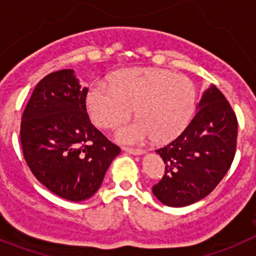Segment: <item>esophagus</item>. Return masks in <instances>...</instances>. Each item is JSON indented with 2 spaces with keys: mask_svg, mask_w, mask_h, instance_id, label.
Returning <instances> with one entry per match:
<instances>
[{
  "mask_svg": "<svg viewBox=\"0 0 256 256\" xmlns=\"http://www.w3.org/2000/svg\"><path fill=\"white\" fill-rule=\"evenodd\" d=\"M122 150L128 152V154H144V151H143V150H140V148L124 147V148H122Z\"/></svg>",
  "mask_w": 256,
  "mask_h": 256,
  "instance_id": "34e87169",
  "label": "esophagus"
}]
</instances>
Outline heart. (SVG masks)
Segmentation results:
<instances>
[{
	"mask_svg": "<svg viewBox=\"0 0 256 256\" xmlns=\"http://www.w3.org/2000/svg\"><path fill=\"white\" fill-rule=\"evenodd\" d=\"M196 106V88L190 78L162 68H135L118 72L110 86L96 82L87 95V109L98 128L122 124L116 138L126 144L156 139L166 143L184 132Z\"/></svg>",
	"mask_w": 256,
	"mask_h": 256,
	"instance_id": "obj_1",
	"label": "heart"
}]
</instances>
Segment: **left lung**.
<instances>
[{
	"mask_svg": "<svg viewBox=\"0 0 256 256\" xmlns=\"http://www.w3.org/2000/svg\"><path fill=\"white\" fill-rule=\"evenodd\" d=\"M196 108L184 132L156 150L165 172L152 192L169 207H184L211 194L234 160L238 122L229 102L211 86Z\"/></svg>",
	"mask_w": 256,
	"mask_h": 256,
	"instance_id": "8db88e82",
	"label": "left lung"
}]
</instances>
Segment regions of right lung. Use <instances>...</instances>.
Segmentation results:
<instances>
[{"instance_id": "obj_1", "label": "right lung", "mask_w": 256, "mask_h": 256, "mask_svg": "<svg viewBox=\"0 0 256 256\" xmlns=\"http://www.w3.org/2000/svg\"><path fill=\"white\" fill-rule=\"evenodd\" d=\"M87 92L70 68L50 72L35 87L20 122L23 156L32 174L72 202L95 194L121 152L91 124Z\"/></svg>"}]
</instances>
